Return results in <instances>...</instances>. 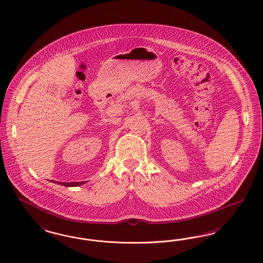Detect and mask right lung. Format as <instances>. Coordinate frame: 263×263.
Here are the masks:
<instances>
[{
    "label": "right lung",
    "instance_id": "1",
    "mask_svg": "<svg viewBox=\"0 0 263 263\" xmlns=\"http://www.w3.org/2000/svg\"><path fill=\"white\" fill-rule=\"evenodd\" d=\"M52 182H54V181H52ZM84 183L85 182H72V183H62V182H57V184L66 186H77L81 185V184H84Z\"/></svg>",
    "mask_w": 263,
    "mask_h": 263
}]
</instances>
